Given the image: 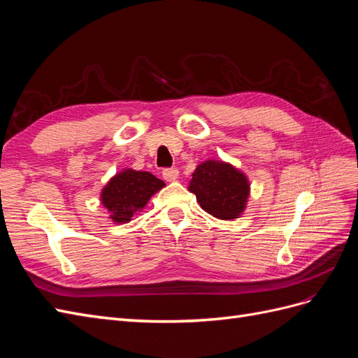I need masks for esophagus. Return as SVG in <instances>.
I'll return each mask as SVG.
<instances>
[{
    "label": "esophagus",
    "instance_id": "obj_1",
    "mask_svg": "<svg viewBox=\"0 0 358 358\" xmlns=\"http://www.w3.org/2000/svg\"><path fill=\"white\" fill-rule=\"evenodd\" d=\"M178 176H179L178 169H164V170H162V178H164L167 182L176 180Z\"/></svg>",
    "mask_w": 358,
    "mask_h": 358
}]
</instances>
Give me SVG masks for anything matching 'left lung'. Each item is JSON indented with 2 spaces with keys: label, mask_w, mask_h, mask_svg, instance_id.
I'll return each mask as SVG.
<instances>
[{
  "label": "left lung",
  "mask_w": 358,
  "mask_h": 358,
  "mask_svg": "<svg viewBox=\"0 0 358 358\" xmlns=\"http://www.w3.org/2000/svg\"><path fill=\"white\" fill-rule=\"evenodd\" d=\"M188 189L196 194L200 208L218 220L239 218L249 197L245 173L229 162L208 159L192 173Z\"/></svg>",
  "instance_id": "obj_1"
}]
</instances>
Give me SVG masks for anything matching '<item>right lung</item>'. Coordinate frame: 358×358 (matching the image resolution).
Listing matches in <instances>:
<instances>
[{
	"label": "right lung",
	"instance_id": "1",
	"mask_svg": "<svg viewBox=\"0 0 358 358\" xmlns=\"http://www.w3.org/2000/svg\"><path fill=\"white\" fill-rule=\"evenodd\" d=\"M166 183L149 171L125 169L107 182L101 189V203L109 218L116 224L131 221L133 216L142 210L149 199L164 188Z\"/></svg>",
	"mask_w": 358,
	"mask_h": 358
}]
</instances>
